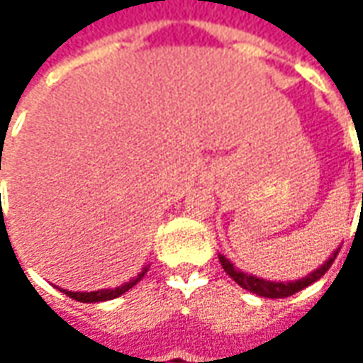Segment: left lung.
Segmentation results:
<instances>
[{"instance_id": "8db88e82", "label": "left lung", "mask_w": 363, "mask_h": 363, "mask_svg": "<svg viewBox=\"0 0 363 363\" xmlns=\"http://www.w3.org/2000/svg\"><path fill=\"white\" fill-rule=\"evenodd\" d=\"M340 248H342V246H340ZM340 248H337V250L329 257V260H325L317 271L309 272L307 277H303V279H299V281H286V283H274V281L258 279V277H255V274H246V272L234 269V264H232L230 260H228L226 257L218 255V258H220V264H222V269L226 271V274H230L232 279H234V283H238L242 289L250 291V293H257L258 297H267V299H283V297H291V295L299 293V291H303L305 286L313 285L315 281H319V279L329 271V267L333 264V260H335V257H337Z\"/></svg>"}]
</instances>
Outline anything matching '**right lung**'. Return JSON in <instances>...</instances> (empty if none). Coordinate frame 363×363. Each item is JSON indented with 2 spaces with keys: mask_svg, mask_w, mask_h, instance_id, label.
Instances as JSON below:
<instances>
[{
  "mask_svg": "<svg viewBox=\"0 0 363 363\" xmlns=\"http://www.w3.org/2000/svg\"><path fill=\"white\" fill-rule=\"evenodd\" d=\"M0 169H1V161H0ZM149 271V267H145L143 271L139 272L135 279H131L129 283H125V285L117 286V289H103V291H91V293H74V291H66V289H62L64 295H68L70 299L74 301H80V303H99V301H111V299H117V297H121L123 293H127L129 289H133V286L137 285L143 277H145V272Z\"/></svg>",
  "mask_w": 363,
  "mask_h": 363,
  "instance_id": "obj_1",
  "label": "right lung"
}]
</instances>
